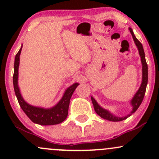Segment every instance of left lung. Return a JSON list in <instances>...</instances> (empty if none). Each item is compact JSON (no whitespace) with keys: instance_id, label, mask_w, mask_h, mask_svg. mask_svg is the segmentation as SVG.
Masks as SVG:
<instances>
[{"instance_id":"1","label":"left lung","mask_w":159,"mask_h":159,"mask_svg":"<svg viewBox=\"0 0 159 159\" xmlns=\"http://www.w3.org/2000/svg\"><path fill=\"white\" fill-rule=\"evenodd\" d=\"M129 30L131 32V35H132L133 40L134 41V44L137 46L138 50H139V55L141 57V61H142V84L141 86L139 87V90L137 91V92L135 93V94L134 95V97L132 98V99L131 100V105L132 107V110L130 112L128 115L125 117H118L115 116V115L110 112L109 111L105 109L102 107H101L100 105L98 104V102H96L95 99L93 97H91V102H92L93 105H94V111H95L96 113L101 117V118H104V119L108 120L111 121H123V120L126 119L127 118H129V116H131L133 113L136 111V110L139 108V107L140 106V105L142 104V101H143L144 96H145V91H146V86L148 84V65L146 63V61H145V51H144L143 46L141 44L140 41L136 38V37L134 36V32L131 28H129Z\"/></svg>"}]
</instances>
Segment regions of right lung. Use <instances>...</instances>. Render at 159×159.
<instances>
[{
  "label": "right lung",
  "instance_id": "obj_1",
  "mask_svg": "<svg viewBox=\"0 0 159 159\" xmlns=\"http://www.w3.org/2000/svg\"><path fill=\"white\" fill-rule=\"evenodd\" d=\"M21 49L22 46L15 56L14 65V76H13L14 92H15L16 97H17L20 108L26 114L27 116L35 124L41 125H57L63 122L68 116L70 98L79 84L75 83L68 87L65 90L61 100L52 108H41V107L33 106L28 104L22 97L18 86V68Z\"/></svg>",
  "mask_w": 159,
  "mask_h": 159
}]
</instances>
